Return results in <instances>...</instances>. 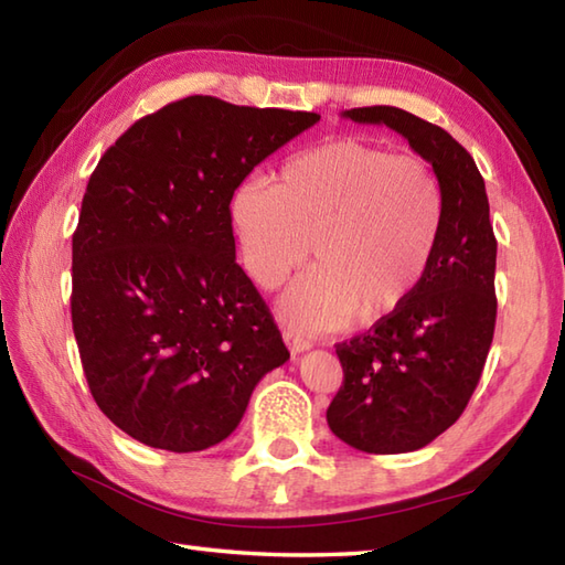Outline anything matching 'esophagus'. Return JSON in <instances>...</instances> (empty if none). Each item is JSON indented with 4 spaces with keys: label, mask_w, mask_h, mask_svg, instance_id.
<instances>
[{
    "label": "esophagus",
    "mask_w": 565,
    "mask_h": 565,
    "mask_svg": "<svg viewBox=\"0 0 565 565\" xmlns=\"http://www.w3.org/2000/svg\"><path fill=\"white\" fill-rule=\"evenodd\" d=\"M284 342L289 344L291 354H301V352H306V350H310V347H313V342H310L306 334H301L294 328H284Z\"/></svg>",
    "instance_id": "esophagus-1"
}]
</instances>
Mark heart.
<instances>
[{
  "label": "heart",
  "instance_id": "1",
  "mask_svg": "<svg viewBox=\"0 0 565 565\" xmlns=\"http://www.w3.org/2000/svg\"><path fill=\"white\" fill-rule=\"evenodd\" d=\"M441 189L413 154L364 138H330L291 154L276 184L245 179L231 223L247 274L276 289L310 255L281 310L306 330L395 313L423 284L441 233Z\"/></svg>",
  "mask_w": 565,
  "mask_h": 565
}]
</instances>
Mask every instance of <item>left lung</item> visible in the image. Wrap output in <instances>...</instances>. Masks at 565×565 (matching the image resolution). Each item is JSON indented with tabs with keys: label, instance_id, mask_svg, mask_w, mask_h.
<instances>
[{
	"label": "left lung",
	"instance_id": "left-lung-1",
	"mask_svg": "<svg viewBox=\"0 0 565 565\" xmlns=\"http://www.w3.org/2000/svg\"><path fill=\"white\" fill-rule=\"evenodd\" d=\"M342 116L401 134L441 189V233L423 284L395 313L334 344L344 371L328 407L334 437L366 454H405L449 429L481 381L498 316V239L483 177L447 130L395 106Z\"/></svg>",
	"mask_w": 565,
	"mask_h": 565
}]
</instances>
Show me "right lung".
Returning a JSON list of instances; mask_svg holds the SVG:
<instances>
[{
  "instance_id": "obj_1",
  "label": "right lung",
  "mask_w": 565,
  "mask_h": 565,
  "mask_svg": "<svg viewBox=\"0 0 565 565\" xmlns=\"http://www.w3.org/2000/svg\"><path fill=\"white\" fill-rule=\"evenodd\" d=\"M318 114L186 97L104 152L72 235V330L94 401L154 449L233 435L289 350L235 262L237 184Z\"/></svg>"
}]
</instances>
